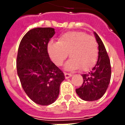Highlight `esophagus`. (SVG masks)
Segmentation results:
<instances>
[{
    "label": "esophagus",
    "mask_w": 125,
    "mask_h": 125,
    "mask_svg": "<svg viewBox=\"0 0 125 125\" xmlns=\"http://www.w3.org/2000/svg\"><path fill=\"white\" fill-rule=\"evenodd\" d=\"M64 75H65V78H66V79H67V78H70L71 76H72L73 74H69V73H65Z\"/></svg>",
    "instance_id": "esophagus-1"
}]
</instances>
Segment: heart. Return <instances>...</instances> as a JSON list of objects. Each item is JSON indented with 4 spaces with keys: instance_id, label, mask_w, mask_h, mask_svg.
I'll return each instance as SVG.
<instances>
[{
    "instance_id": "heart-1",
    "label": "heart",
    "mask_w": 125,
    "mask_h": 125,
    "mask_svg": "<svg viewBox=\"0 0 125 125\" xmlns=\"http://www.w3.org/2000/svg\"><path fill=\"white\" fill-rule=\"evenodd\" d=\"M47 52L57 66L63 64L69 53L71 58L65 64L66 70L81 68L83 71H88L97 60L98 45L93 36L82 32L71 31L61 35L58 42H49Z\"/></svg>"
}]
</instances>
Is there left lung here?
Segmentation results:
<instances>
[{"label":"left lung","instance_id":"1","mask_svg":"<svg viewBox=\"0 0 125 125\" xmlns=\"http://www.w3.org/2000/svg\"><path fill=\"white\" fill-rule=\"evenodd\" d=\"M94 35L99 45V56L96 64L88 73L82 74L83 82L76 89L80 99L94 101L101 99L108 89L111 78V65L108 55L102 40L96 32Z\"/></svg>","mask_w":125,"mask_h":125}]
</instances>
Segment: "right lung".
<instances>
[{"instance_id": "right-lung-1", "label": "right lung", "mask_w": 125, "mask_h": 125, "mask_svg": "<svg viewBox=\"0 0 125 125\" xmlns=\"http://www.w3.org/2000/svg\"><path fill=\"white\" fill-rule=\"evenodd\" d=\"M52 28L29 30L21 41L17 57V70L22 88L34 103L42 106L56 100L63 73L51 60L47 45L54 35Z\"/></svg>"}]
</instances>
